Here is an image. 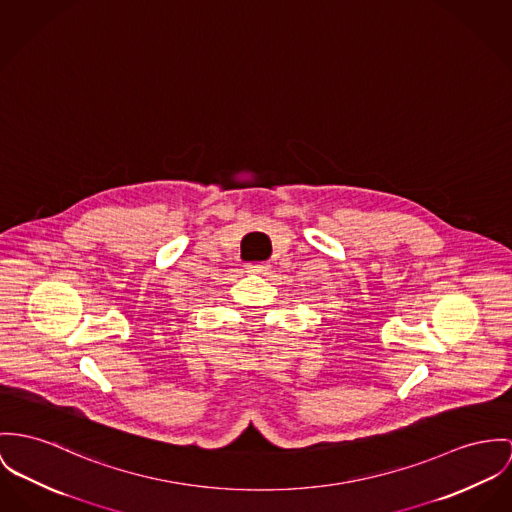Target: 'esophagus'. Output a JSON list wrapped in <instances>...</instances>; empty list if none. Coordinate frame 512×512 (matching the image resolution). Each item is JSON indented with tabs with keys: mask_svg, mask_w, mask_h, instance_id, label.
<instances>
[{
	"mask_svg": "<svg viewBox=\"0 0 512 512\" xmlns=\"http://www.w3.org/2000/svg\"><path fill=\"white\" fill-rule=\"evenodd\" d=\"M245 269L249 273H265L269 271V263H245Z\"/></svg>",
	"mask_w": 512,
	"mask_h": 512,
	"instance_id": "34e87169",
	"label": "esophagus"
}]
</instances>
